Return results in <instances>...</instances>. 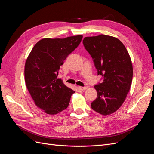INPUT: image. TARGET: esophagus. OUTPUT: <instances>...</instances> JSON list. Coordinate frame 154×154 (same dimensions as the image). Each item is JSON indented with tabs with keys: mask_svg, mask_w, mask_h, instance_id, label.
I'll use <instances>...</instances> for the list:
<instances>
[{
	"mask_svg": "<svg viewBox=\"0 0 154 154\" xmlns=\"http://www.w3.org/2000/svg\"><path fill=\"white\" fill-rule=\"evenodd\" d=\"M78 89H80V91H85L87 89L86 87H81V86H78Z\"/></svg>",
	"mask_w": 154,
	"mask_h": 154,
	"instance_id": "1",
	"label": "esophagus"
}]
</instances>
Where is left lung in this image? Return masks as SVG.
<instances>
[{"mask_svg":"<svg viewBox=\"0 0 154 154\" xmlns=\"http://www.w3.org/2000/svg\"><path fill=\"white\" fill-rule=\"evenodd\" d=\"M86 50L93 59L97 74L103 82L96 85V99L92 109L101 115L115 112L125 101L132 84L133 67L123 44L114 36L100 35L85 37Z\"/></svg>","mask_w":154,"mask_h":154,"instance_id":"8db88e82","label":"left lung"}]
</instances>
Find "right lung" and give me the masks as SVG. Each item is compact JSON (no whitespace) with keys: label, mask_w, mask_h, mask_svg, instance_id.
Listing matches in <instances>:
<instances>
[{"label":"right lung","mask_w":154,"mask_h":154,"mask_svg":"<svg viewBox=\"0 0 154 154\" xmlns=\"http://www.w3.org/2000/svg\"><path fill=\"white\" fill-rule=\"evenodd\" d=\"M82 35L40 40L25 63V82L35 105L45 113L55 115L66 109L74 92L58 78L63 61L81 42Z\"/></svg>","instance_id":"right-lung-1"}]
</instances>
